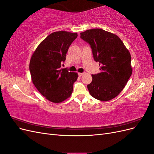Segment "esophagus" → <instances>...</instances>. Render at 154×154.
<instances>
[{
    "label": "esophagus",
    "instance_id": "obj_1",
    "mask_svg": "<svg viewBox=\"0 0 154 154\" xmlns=\"http://www.w3.org/2000/svg\"><path fill=\"white\" fill-rule=\"evenodd\" d=\"M83 74H84V72H79L78 73V75H79V76H83Z\"/></svg>",
    "mask_w": 154,
    "mask_h": 154
}]
</instances>
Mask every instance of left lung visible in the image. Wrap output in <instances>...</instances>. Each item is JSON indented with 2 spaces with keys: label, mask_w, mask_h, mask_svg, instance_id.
Here are the masks:
<instances>
[{
  "label": "left lung",
  "mask_w": 154,
  "mask_h": 154,
  "mask_svg": "<svg viewBox=\"0 0 154 154\" xmlns=\"http://www.w3.org/2000/svg\"><path fill=\"white\" fill-rule=\"evenodd\" d=\"M80 35L91 45L93 57L101 66L100 73L92 74V81L87 85L88 91L100 101L114 98L122 91L132 72L128 50L117 35L103 29H88Z\"/></svg>",
  "instance_id": "8db88e82"
}]
</instances>
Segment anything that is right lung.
I'll return each instance as SVG.
<instances>
[{"label":"right lung","mask_w":154,"mask_h":154,"mask_svg":"<svg viewBox=\"0 0 154 154\" xmlns=\"http://www.w3.org/2000/svg\"><path fill=\"white\" fill-rule=\"evenodd\" d=\"M76 32L57 31L48 35L32 54L29 71L32 82L40 94L58 103L71 96L78 74L62 68Z\"/></svg>","instance_id":"obj_1"}]
</instances>
